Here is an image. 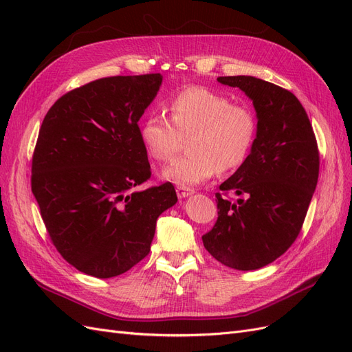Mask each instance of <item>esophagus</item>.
<instances>
[{
	"instance_id": "34e87169",
	"label": "esophagus",
	"mask_w": 352,
	"mask_h": 352,
	"mask_svg": "<svg viewBox=\"0 0 352 352\" xmlns=\"http://www.w3.org/2000/svg\"><path fill=\"white\" fill-rule=\"evenodd\" d=\"M176 194H177L179 198H186V197L194 194V189H192V188H188V186L179 185V186H176Z\"/></svg>"
}]
</instances>
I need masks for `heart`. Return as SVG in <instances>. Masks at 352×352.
<instances>
[{
    "mask_svg": "<svg viewBox=\"0 0 352 352\" xmlns=\"http://www.w3.org/2000/svg\"><path fill=\"white\" fill-rule=\"evenodd\" d=\"M168 109L170 119L151 111L141 124V141L157 162L172 160L189 141V155L164 170L166 180L194 186L248 158L257 136V117L250 105L206 87H189L173 95Z\"/></svg>",
    "mask_w": 352,
    "mask_h": 352,
    "instance_id": "1",
    "label": "heart"
}]
</instances>
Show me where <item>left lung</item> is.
<instances>
[{
	"label": "left lung",
	"instance_id": "obj_1",
	"mask_svg": "<svg viewBox=\"0 0 352 352\" xmlns=\"http://www.w3.org/2000/svg\"><path fill=\"white\" fill-rule=\"evenodd\" d=\"M239 88L257 111V136L245 163L220 185L217 221L202 236L206 250L236 270L274 261L300 235L318 179L317 141L292 92L254 76H220ZM229 192L241 198L232 203Z\"/></svg>",
	"mask_w": 352,
	"mask_h": 352
}]
</instances>
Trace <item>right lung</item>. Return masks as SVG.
Wrapping results in <instances>:
<instances>
[{
  "label": "right lung",
  "instance_id": "right-lung-1",
  "mask_svg": "<svg viewBox=\"0 0 352 352\" xmlns=\"http://www.w3.org/2000/svg\"><path fill=\"white\" fill-rule=\"evenodd\" d=\"M162 82L160 73L89 82L58 98L39 129L32 192L61 257L94 278L144 260L158 216L177 201L170 182L136 190L151 177L138 122Z\"/></svg>",
  "mask_w": 352,
  "mask_h": 352
}]
</instances>
